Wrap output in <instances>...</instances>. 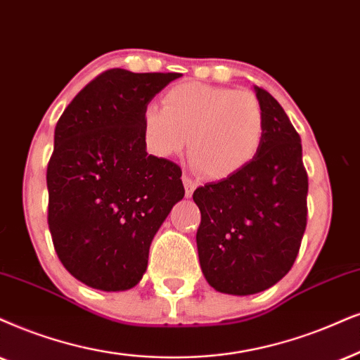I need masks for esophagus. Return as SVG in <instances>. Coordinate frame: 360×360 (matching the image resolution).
Instances as JSON below:
<instances>
[{"label":"esophagus","mask_w":360,"mask_h":360,"mask_svg":"<svg viewBox=\"0 0 360 360\" xmlns=\"http://www.w3.org/2000/svg\"><path fill=\"white\" fill-rule=\"evenodd\" d=\"M183 183H184V189H186V198H191L198 184H195V181L189 176H183Z\"/></svg>","instance_id":"1"}]
</instances>
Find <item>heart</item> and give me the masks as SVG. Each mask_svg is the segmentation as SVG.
<instances>
[{
  "mask_svg": "<svg viewBox=\"0 0 360 360\" xmlns=\"http://www.w3.org/2000/svg\"><path fill=\"white\" fill-rule=\"evenodd\" d=\"M143 134L161 158L176 156L188 143L189 162L199 174L227 179L261 151L266 115L251 91L183 83L166 91L162 108H144Z\"/></svg>",
  "mask_w": 360,
  "mask_h": 360,
  "instance_id": "heart-1",
  "label": "heart"
}]
</instances>
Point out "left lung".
<instances>
[{"instance_id":"left-lung-1","label":"left lung","mask_w":360,"mask_h":360,"mask_svg":"<svg viewBox=\"0 0 360 360\" xmlns=\"http://www.w3.org/2000/svg\"><path fill=\"white\" fill-rule=\"evenodd\" d=\"M254 89L266 115L261 151L238 174L193 194L201 211L195 243L202 274L233 295L261 292L288 274L307 224L301 136L266 89Z\"/></svg>"}]
</instances>
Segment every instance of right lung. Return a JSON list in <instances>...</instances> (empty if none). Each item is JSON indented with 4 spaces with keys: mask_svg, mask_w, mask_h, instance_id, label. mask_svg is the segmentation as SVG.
I'll list each match as a JSON object with an SVG mask.
<instances>
[{
    "mask_svg": "<svg viewBox=\"0 0 360 360\" xmlns=\"http://www.w3.org/2000/svg\"><path fill=\"white\" fill-rule=\"evenodd\" d=\"M181 72L94 78L68 104L48 162V226L71 276L99 290L143 279L149 245L184 198L181 167L146 153L143 111Z\"/></svg>",
    "mask_w": 360,
    "mask_h": 360,
    "instance_id": "1",
    "label": "right lung"
}]
</instances>
